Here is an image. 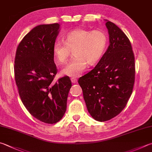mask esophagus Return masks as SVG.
<instances>
[{
	"label": "esophagus",
	"mask_w": 152,
	"mask_h": 152,
	"mask_svg": "<svg viewBox=\"0 0 152 152\" xmlns=\"http://www.w3.org/2000/svg\"><path fill=\"white\" fill-rule=\"evenodd\" d=\"M71 81L73 83H76L77 82V79L75 78H71Z\"/></svg>",
	"instance_id": "1"
}]
</instances>
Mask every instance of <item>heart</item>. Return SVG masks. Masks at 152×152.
<instances>
[{"label": "heart", "mask_w": 152, "mask_h": 152, "mask_svg": "<svg viewBox=\"0 0 152 152\" xmlns=\"http://www.w3.org/2000/svg\"><path fill=\"white\" fill-rule=\"evenodd\" d=\"M65 41L57 40L53 45V54L59 64H64L73 50L74 58L61 71L69 77H79L85 70L87 64L98 62L108 45V36L102 30H89L77 28L69 31Z\"/></svg>", "instance_id": "1"}]
</instances>
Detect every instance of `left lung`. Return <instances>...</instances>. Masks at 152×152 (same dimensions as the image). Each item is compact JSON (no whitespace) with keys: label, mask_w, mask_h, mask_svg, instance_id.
Returning <instances> with one entry per match:
<instances>
[{"label":"left lung","mask_w":152,"mask_h":152,"mask_svg":"<svg viewBox=\"0 0 152 152\" xmlns=\"http://www.w3.org/2000/svg\"><path fill=\"white\" fill-rule=\"evenodd\" d=\"M110 44L93 70L78 80L87 110L99 122L109 121L124 109L135 81L131 43L121 29L105 20Z\"/></svg>","instance_id":"left-lung-1"}]
</instances>
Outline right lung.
Wrapping results in <instances>:
<instances>
[{
  "label": "right lung",
  "instance_id": "right-lung-1",
  "mask_svg": "<svg viewBox=\"0 0 152 152\" xmlns=\"http://www.w3.org/2000/svg\"><path fill=\"white\" fill-rule=\"evenodd\" d=\"M59 27L55 23L34 28L20 42L14 59V77L22 103L34 118L48 124L63 118L71 87L68 76L53 82L58 71L53 45Z\"/></svg>",
  "mask_w": 152,
  "mask_h": 152
}]
</instances>
